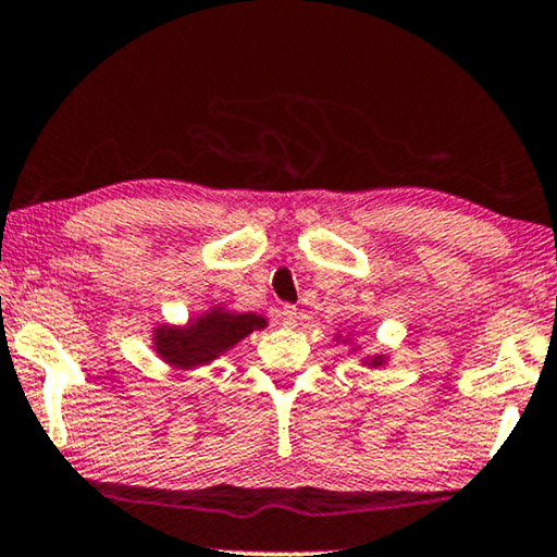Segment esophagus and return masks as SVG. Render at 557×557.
<instances>
[{"label":"esophagus","mask_w":557,"mask_h":557,"mask_svg":"<svg viewBox=\"0 0 557 557\" xmlns=\"http://www.w3.org/2000/svg\"><path fill=\"white\" fill-rule=\"evenodd\" d=\"M281 324H284L286 329H296L298 311L294 309V306H284V309H281Z\"/></svg>","instance_id":"esophagus-1"}]
</instances>
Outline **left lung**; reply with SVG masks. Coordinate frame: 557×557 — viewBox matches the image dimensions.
Instances as JSON below:
<instances>
[{"label":"left lung","instance_id":"left-lung-1","mask_svg":"<svg viewBox=\"0 0 557 557\" xmlns=\"http://www.w3.org/2000/svg\"><path fill=\"white\" fill-rule=\"evenodd\" d=\"M334 338H336V344H349V349H351V351H359V344L354 342L351 336H342V334H336ZM359 361H361V364H364L367 369H379V367H384L386 361H389V357H386V354H372V357H369V354H361Z\"/></svg>","mask_w":557,"mask_h":557}]
</instances>
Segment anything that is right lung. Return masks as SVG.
I'll use <instances>...</instances> for the list:
<instances>
[{
  "label": "right lung",
  "mask_w": 557,
  "mask_h": 557,
  "mask_svg": "<svg viewBox=\"0 0 557 557\" xmlns=\"http://www.w3.org/2000/svg\"><path fill=\"white\" fill-rule=\"evenodd\" d=\"M269 321L261 313H238L215 304L211 309L196 313L185 324H156L152 326V351L168 367L190 372L206 367L223 354H228L248 334L261 332Z\"/></svg>",
  "instance_id": "add662e5"
}]
</instances>
